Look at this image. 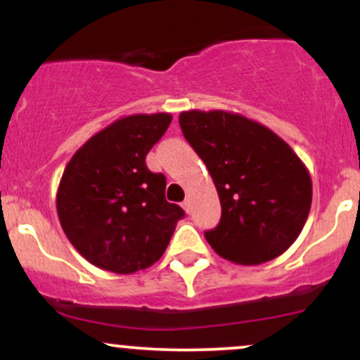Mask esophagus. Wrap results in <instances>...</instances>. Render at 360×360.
<instances>
[{
	"mask_svg": "<svg viewBox=\"0 0 360 360\" xmlns=\"http://www.w3.org/2000/svg\"><path fill=\"white\" fill-rule=\"evenodd\" d=\"M181 206H183L186 213L191 212V201H189V200H184V201H183V205H181Z\"/></svg>",
	"mask_w": 360,
	"mask_h": 360,
	"instance_id": "obj_1",
	"label": "esophagus"
}]
</instances>
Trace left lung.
<instances>
[{
    "mask_svg": "<svg viewBox=\"0 0 360 360\" xmlns=\"http://www.w3.org/2000/svg\"><path fill=\"white\" fill-rule=\"evenodd\" d=\"M179 125L220 198V223L205 232L213 250L242 266L286 252L311 208L303 160L274 131L238 113L189 110L179 115Z\"/></svg>",
    "mask_w": 360,
    "mask_h": 360,
    "instance_id": "1",
    "label": "left lung"
}]
</instances>
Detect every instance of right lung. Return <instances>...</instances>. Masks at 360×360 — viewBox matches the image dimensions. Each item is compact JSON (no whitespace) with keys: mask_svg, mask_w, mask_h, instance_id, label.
Wrapping results in <instances>:
<instances>
[{"mask_svg":"<svg viewBox=\"0 0 360 360\" xmlns=\"http://www.w3.org/2000/svg\"><path fill=\"white\" fill-rule=\"evenodd\" d=\"M172 115H130L93 135L69 160L57 189L65 237L103 271L134 274L166 252L181 206L166 200V177L146 157Z\"/></svg>","mask_w":360,"mask_h":360,"instance_id":"obj_1","label":"right lung"}]
</instances>
